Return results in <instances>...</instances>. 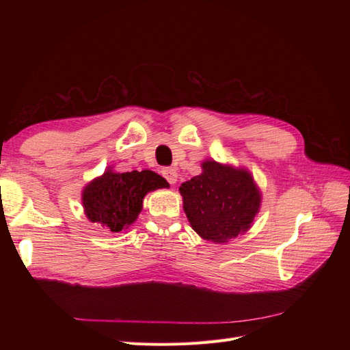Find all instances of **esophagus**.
<instances>
[{
	"label": "esophagus",
	"mask_w": 350,
	"mask_h": 350,
	"mask_svg": "<svg viewBox=\"0 0 350 350\" xmlns=\"http://www.w3.org/2000/svg\"><path fill=\"white\" fill-rule=\"evenodd\" d=\"M162 175L166 179L169 184H175L176 179H178V174H176V169L175 167H163L162 169Z\"/></svg>",
	"instance_id": "34e87169"
}]
</instances>
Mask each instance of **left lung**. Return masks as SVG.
<instances>
[{"mask_svg":"<svg viewBox=\"0 0 350 350\" xmlns=\"http://www.w3.org/2000/svg\"><path fill=\"white\" fill-rule=\"evenodd\" d=\"M203 172L181 184L184 211L197 234L216 243L247 232L261 204V193L247 169L201 163Z\"/></svg>","mask_w":350,"mask_h":350,"instance_id":"8db88e82","label":"left lung"}]
</instances>
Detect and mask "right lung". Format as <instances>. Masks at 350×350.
<instances>
[{
	"label": "right lung",
	"instance_id": "right-lung-1",
	"mask_svg": "<svg viewBox=\"0 0 350 350\" xmlns=\"http://www.w3.org/2000/svg\"><path fill=\"white\" fill-rule=\"evenodd\" d=\"M167 187L166 179L153 171L118 174L109 167L84 187V213L92 224H99L111 232H121L139 217L147 193Z\"/></svg>",
	"mask_w": 350,
	"mask_h": 350
}]
</instances>
